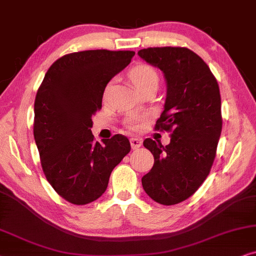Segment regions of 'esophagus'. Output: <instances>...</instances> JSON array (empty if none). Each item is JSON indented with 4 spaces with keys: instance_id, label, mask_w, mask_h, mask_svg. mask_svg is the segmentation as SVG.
<instances>
[{
    "instance_id": "esophagus-1",
    "label": "esophagus",
    "mask_w": 256,
    "mask_h": 256,
    "mask_svg": "<svg viewBox=\"0 0 256 256\" xmlns=\"http://www.w3.org/2000/svg\"><path fill=\"white\" fill-rule=\"evenodd\" d=\"M130 142H131L132 150H137V148H139L142 146V140L140 138H131Z\"/></svg>"
}]
</instances>
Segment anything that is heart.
Wrapping results in <instances>:
<instances>
[{
    "instance_id": "b5f03b06",
    "label": "heart",
    "mask_w": 256,
    "mask_h": 256,
    "mask_svg": "<svg viewBox=\"0 0 256 256\" xmlns=\"http://www.w3.org/2000/svg\"><path fill=\"white\" fill-rule=\"evenodd\" d=\"M130 78L138 90H142V88L148 86V85L158 84V74H156V71L152 66H148V64H139V66L132 68L130 71ZM110 88L111 83L105 88V97L108 96ZM126 126L132 128V130H138L139 126H140V117L139 116H131V117H128L126 119Z\"/></svg>"
}]
</instances>
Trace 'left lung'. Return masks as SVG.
I'll return each instance as SVG.
<instances>
[{"label": "left lung", "mask_w": 256, "mask_h": 256, "mask_svg": "<svg viewBox=\"0 0 256 256\" xmlns=\"http://www.w3.org/2000/svg\"><path fill=\"white\" fill-rule=\"evenodd\" d=\"M138 54L164 74L166 100L156 128L172 132L166 146L144 140L154 164L142 178V188L156 202L176 205L196 193L213 165L222 128L219 85L187 48H148Z\"/></svg>", "instance_id": "obj_1"}]
</instances>
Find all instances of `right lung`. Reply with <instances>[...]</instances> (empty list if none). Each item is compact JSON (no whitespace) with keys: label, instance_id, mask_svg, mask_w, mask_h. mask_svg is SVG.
Listing matches in <instances>:
<instances>
[{"label":"right lung","instance_id":"right-lung-1","mask_svg":"<svg viewBox=\"0 0 256 256\" xmlns=\"http://www.w3.org/2000/svg\"><path fill=\"white\" fill-rule=\"evenodd\" d=\"M134 51L86 50L66 54L46 71L34 105V137L52 188L74 205L106 190L110 174L130 152L125 136L94 140L92 116L105 88L124 70Z\"/></svg>","mask_w":256,"mask_h":256}]
</instances>
